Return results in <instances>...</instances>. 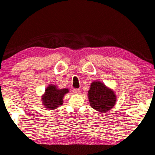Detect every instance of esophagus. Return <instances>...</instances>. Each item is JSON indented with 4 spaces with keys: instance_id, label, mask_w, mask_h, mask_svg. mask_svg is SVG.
<instances>
[{
    "instance_id": "obj_1",
    "label": "esophagus",
    "mask_w": 155,
    "mask_h": 155,
    "mask_svg": "<svg viewBox=\"0 0 155 155\" xmlns=\"http://www.w3.org/2000/svg\"><path fill=\"white\" fill-rule=\"evenodd\" d=\"M73 92L75 94H79V92H80V89H79V88H74L73 89Z\"/></svg>"
}]
</instances>
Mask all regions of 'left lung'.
Listing matches in <instances>:
<instances>
[{
	"mask_svg": "<svg viewBox=\"0 0 155 155\" xmlns=\"http://www.w3.org/2000/svg\"><path fill=\"white\" fill-rule=\"evenodd\" d=\"M88 97L90 105L96 110L104 113L114 107L116 96L114 91L100 81H93L89 91Z\"/></svg>",
	"mask_w": 155,
	"mask_h": 155,
	"instance_id": "8db88e82",
	"label": "left lung"
}]
</instances>
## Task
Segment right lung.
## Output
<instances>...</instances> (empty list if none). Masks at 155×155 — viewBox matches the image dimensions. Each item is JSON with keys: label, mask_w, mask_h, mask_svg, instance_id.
Returning a JSON list of instances; mask_svg holds the SVG:
<instances>
[{"label": "right lung", "mask_w": 155, "mask_h": 155, "mask_svg": "<svg viewBox=\"0 0 155 155\" xmlns=\"http://www.w3.org/2000/svg\"><path fill=\"white\" fill-rule=\"evenodd\" d=\"M68 88L59 89L55 85H50L46 88L45 92L42 96V101L45 108L49 110L57 109L63 105V97L68 93Z\"/></svg>", "instance_id": "right-lung-1"}]
</instances>
